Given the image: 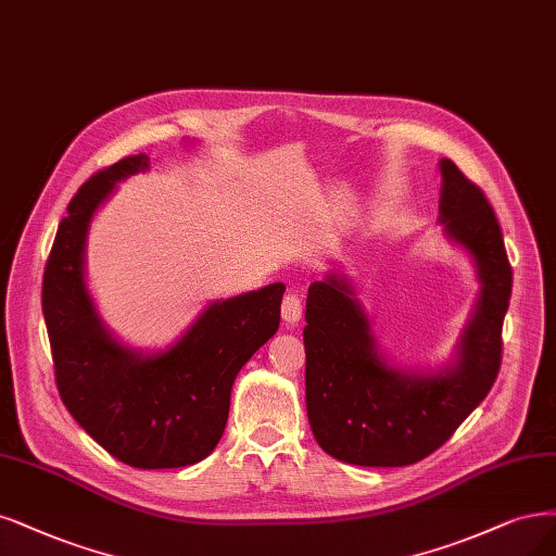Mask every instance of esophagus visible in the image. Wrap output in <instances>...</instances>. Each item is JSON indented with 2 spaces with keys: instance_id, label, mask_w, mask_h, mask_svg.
I'll list each match as a JSON object with an SVG mask.
<instances>
[{
  "instance_id": "esophagus-1",
  "label": "esophagus",
  "mask_w": 556,
  "mask_h": 556,
  "mask_svg": "<svg viewBox=\"0 0 556 556\" xmlns=\"http://www.w3.org/2000/svg\"><path fill=\"white\" fill-rule=\"evenodd\" d=\"M280 313H282V319L285 321H299L301 319V313H303V303H301V296L296 292H287L282 296V305H280Z\"/></svg>"
}]
</instances>
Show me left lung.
<instances>
[{"mask_svg": "<svg viewBox=\"0 0 556 556\" xmlns=\"http://www.w3.org/2000/svg\"><path fill=\"white\" fill-rule=\"evenodd\" d=\"M442 223L469 248L483 282L453 370L418 377L387 368L352 287L327 276L308 290L305 407L317 444L342 463L405 467L424 460L481 405L500 375L513 292L502 227L483 190L453 161H442Z\"/></svg>", "mask_w": 556, "mask_h": 556, "instance_id": "obj_1", "label": "left lung"}]
</instances>
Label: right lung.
Masks as SVG:
<instances>
[{"label": "right lung", "instance_id": "obj_1", "mask_svg": "<svg viewBox=\"0 0 556 556\" xmlns=\"http://www.w3.org/2000/svg\"><path fill=\"white\" fill-rule=\"evenodd\" d=\"M147 161L138 154L112 163L71 198L46 262L41 305L56 391L71 416L124 465L175 469L216 448L237 372L278 331L285 285L208 305L159 356H138L112 340L85 290V235L114 181Z\"/></svg>", "mask_w": 556, "mask_h": 556}]
</instances>
